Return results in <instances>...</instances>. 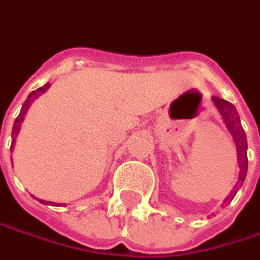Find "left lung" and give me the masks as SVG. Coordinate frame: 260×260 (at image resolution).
<instances>
[{
    "label": "left lung",
    "instance_id": "1",
    "mask_svg": "<svg viewBox=\"0 0 260 260\" xmlns=\"http://www.w3.org/2000/svg\"><path fill=\"white\" fill-rule=\"evenodd\" d=\"M213 102H215L217 110L220 111V114H222V117H223L229 132L233 136V140H235V144H236V150H238V163H239L240 172L239 182L236 183V186L233 189V191H235L238 186L243 184L246 173H248V140H246L245 130L242 128L239 114H238V111L235 109V106L228 102V100L219 99V97H213Z\"/></svg>",
    "mask_w": 260,
    "mask_h": 260
}]
</instances>
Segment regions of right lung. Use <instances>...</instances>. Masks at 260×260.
<instances>
[{"instance_id": "1", "label": "right lung", "mask_w": 260, "mask_h": 260, "mask_svg": "<svg viewBox=\"0 0 260 260\" xmlns=\"http://www.w3.org/2000/svg\"><path fill=\"white\" fill-rule=\"evenodd\" d=\"M50 88V84L47 83L45 85H43V87H40V88H37L36 91H32V93L29 94L28 99L25 100V103L22 104V109H21L20 114H18V117L15 118V121H14V127H12V143H11V149L14 147V143H15V136L18 134V132H20V126L21 123H22V120H24V116H25V113H27V110H28V107L31 106V103H32V100L36 99V97H38L40 94L45 93L47 90Z\"/></svg>"}]
</instances>
